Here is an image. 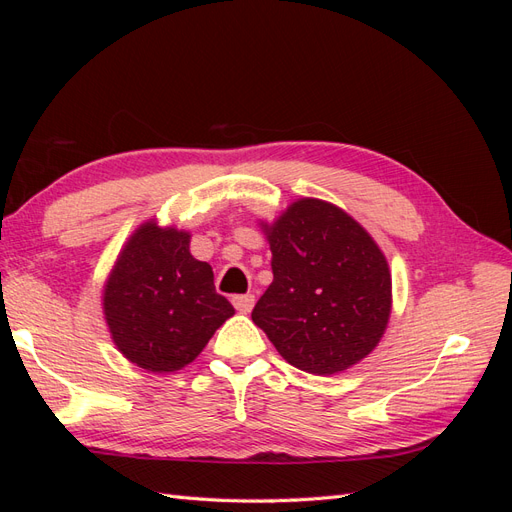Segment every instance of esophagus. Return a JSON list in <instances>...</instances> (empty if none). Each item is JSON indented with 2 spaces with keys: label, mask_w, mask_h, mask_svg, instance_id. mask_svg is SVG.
I'll use <instances>...</instances> for the list:
<instances>
[{
  "label": "esophagus",
  "mask_w": 512,
  "mask_h": 512,
  "mask_svg": "<svg viewBox=\"0 0 512 512\" xmlns=\"http://www.w3.org/2000/svg\"><path fill=\"white\" fill-rule=\"evenodd\" d=\"M254 294H235V297H232V305H235V309L237 312H241V314H247L250 312V309L254 307Z\"/></svg>",
  "instance_id": "esophagus-1"
}]
</instances>
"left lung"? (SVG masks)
<instances>
[{
	"mask_svg": "<svg viewBox=\"0 0 512 512\" xmlns=\"http://www.w3.org/2000/svg\"><path fill=\"white\" fill-rule=\"evenodd\" d=\"M273 282L252 320L284 359L316 376L376 348L391 314L384 254L348 213L301 198L267 226Z\"/></svg>",
	"mask_w": 512,
	"mask_h": 512,
	"instance_id": "obj_1",
	"label": "left lung"
}]
</instances>
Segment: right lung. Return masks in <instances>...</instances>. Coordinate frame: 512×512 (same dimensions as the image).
<instances>
[{
	"label": "right lung",
	"mask_w": 512,
	"mask_h": 512,
	"mask_svg": "<svg viewBox=\"0 0 512 512\" xmlns=\"http://www.w3.org/2000/svg\"><path fill=\"white\" fill-rule=\"evenodd\" d=\"M235 314L213 271L190 254V235L153 222L138 228L104 288V316L121 354L147 371H177Z\"/></svg>",
	"instance_id": "add662e5"
}]
</instances>
